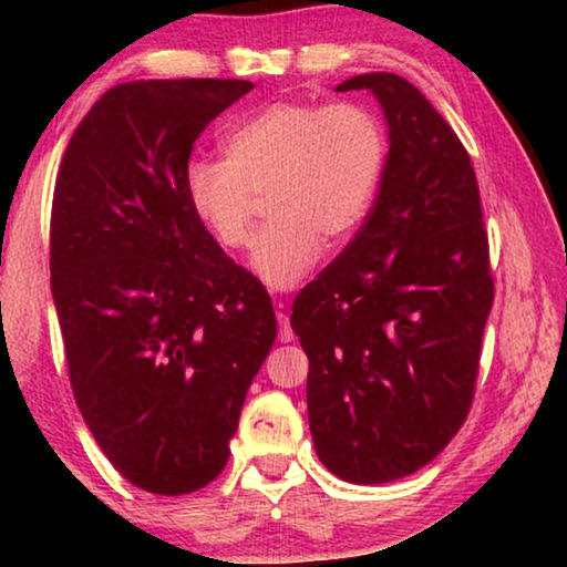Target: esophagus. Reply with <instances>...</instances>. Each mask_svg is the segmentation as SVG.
Masks as SVG:
<instances>
[{
    "label": "esophagus",
    "mask_w": 567,
    "mask_h": 567,
    "mask_svg": "<svg viewBox=\"0 0 567 567\" xmlns=\"http://www.w3.org/2000/svg\"><path fill=\"white\" fill-rule=\"evenodd\" d=\"M277 322H280V342H292L295 332H292L290 318H287L285 312H277Z\"/></svg>",
    "instance_id": "1"
}]
</instances>
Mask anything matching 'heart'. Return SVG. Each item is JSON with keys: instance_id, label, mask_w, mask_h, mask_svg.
I'll return each instance as SVG.
<instances>
[{"instance_id": "heart-1", "label": "heart", "mask_w": 567, "mask_h": 567, "mask_svg": "<svg viewBox=\"0 0 567 567\" xmlns=\"http://www.w3.org/2000/svg\"><path fill=\"white\" fill-rule=\"evenodd\" d=\"M227 159L185 167L192 213L225 249H243L267 205L249 267L272 290H290L340 245L375 203L388 165V134L364 104L272 102L225 137Z\"/></svg>"}]
</instances>
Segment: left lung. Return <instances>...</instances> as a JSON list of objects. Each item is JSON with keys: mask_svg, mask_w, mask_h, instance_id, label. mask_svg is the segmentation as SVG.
<instances>
[{"mask_svg": "<svg viewBox=\"0 0 567 567\" xmlns=\"http://www.w3.org/2000/svg\"><path fill=\"white\" fill-rule=\"evenodd\" d=\"M350 90H370L385 112V175L290 322L310 360L315 453L348 483L380 485L427 465L463 427L493 275L473 162L443 114L392 72L338 87Z\"/></svg>", "mask_w": 567, "mask_h": 567, "instance_id": "1", "label": "left lung"}]
</instances>
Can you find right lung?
<instances>
[{
    "label": "right lung",
    "instance_id": "right-lung-1",
    "mask_svg": "<svg viewBox=\"0 0 567 567\" xmlns=\"http://www.w3.org/2000/svg\"><path fill=\"white\" fill-rule=\"evenodd\" d=\"M255 84L137 80L74 130L52 199L50 270L76 408L117 473L187 495L223 473L277 320L192 213L195 140Z\"/></svg>",
    "mask_w": 567,
    "mask_h": 567
}]
</instances>
